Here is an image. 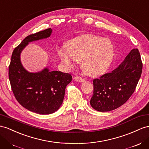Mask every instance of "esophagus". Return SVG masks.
<instances>
[{"mask_svg": "<svg viewBox=\"0 0 149 149\" xmlns=\"http://www.w3.org/2000/svg\"><path fill=\"white\" fill-rule=\"evenodd\" d=\"M74 79L76 81H78V82H83L84 81V79L83 78L79 77V76H75Z\"/></svg>", "mask_w": 149, "mask_h": 149, "instance_id": "obj_1", "label": "esophagus"}]
</instances>
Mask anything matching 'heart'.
<instances>
[{"instance_id": "obj_1", "label": "heart", "mask_w": 149, "mask_h": 149, "mask_svg": "<svg viewBox=\"0 0 149 149\" xmlns=\"http://www.w3.org/2000/svg\"><path fill=\"white\" fill-rule=\"evenodd\" d=\"M66 49H60L58 54L67 68L73 66V61L81 62L86 74H101L109 66L113 58V46L109 39L93 34H86L71 40Z\"/></svg>"}]
</instances>
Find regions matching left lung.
<instances>
[{
	"label": "left lung",
	"instance_id": "1",
	"mask_svg": "<svg viewBox=\"0 0 149 149\" xmlns=\"http://www.w3.org/2000/svg\"><path fill=\"white\" fill-rule=\"evenodd\" d=\"M142 71L140 53L138 49H133L116 69L93 80L92 108L103 112L122 106L134 92Z\"/></svg>",
	"mask_w": 149,
	"mask_h": 149
}]
</instances>
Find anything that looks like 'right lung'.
<instances>
[{
	"label": "right lung",
	"mask_w": 149,
	"mask_h": 149,
	"mask_svg": "<svg viewBox=\"0 0 149 149\" xmlns=\"http://www.w3.org/2000/svg\"><path fill=\"white\" fill-rule=\"evenodd\" d=\"M52 32L49 28L27 36L13 51L9 67V78L16 100L27 110L41 115L51 114L59 109L72 76L50 71L47 67L36 73L28 71L22 65L21 54L29 42L49 38Z\"/></svg>",
	"instance_id": "1"
}]
</instances>
